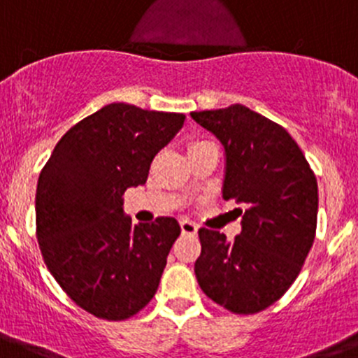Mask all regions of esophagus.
Returning a JSON list of instances; mask_svg holds the SVG:
<instances>
[{"instance_id": "1", "label": "esophagus", "mask_w": 358, "mask_h": 358, "mask_svg": "<svg viewBox=\"0 0 358 358\" xmlns=\"http://www.w3.org/2000/svg\"><path fill=\"white\" fill-rule=\"evenodd\" d=\"M180 227H182L183 234H192V236L194 234H197V229H199L192 220H187V218L180 220Z\"/></svg>"}]
</instances>
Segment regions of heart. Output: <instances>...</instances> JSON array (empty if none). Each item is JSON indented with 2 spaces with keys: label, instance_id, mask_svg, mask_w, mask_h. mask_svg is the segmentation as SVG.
Instances as JSON below:
<instances>
[{
  "label": "heart",
  "instance_id": "b5f03b06",
  "mask_svg": "<svg viewBox=\"0 0 358 358\" xmlns=\"http://www.w3.org/2000/svg\"><path fill=\"white\" fill-rule=\"evenodd\" d=\"M199 143H202V142H194V143H190V145H189V149H192V147L199 145Z\"/></svg>",
  "mask_w": 358,
  "mask_h": 358
}]
</instances>
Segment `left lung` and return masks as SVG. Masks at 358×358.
Segmentation results:
<instances>
[{
	"label": "left lung",
	"instance_id": "1",
	"mask_svg": "<svg viewBox=\"0 0 358 358\" xmlns=\"http://www.w3.org/2000/svg\"><path fill=\"white\" fill-rule=\"evenodd\" d=\"M190 115L225 149L223 199L236 201L243 216L234 241L199 229L197 282L223 308L258 313L289 289L308 256L317 229V178L289 133L258 112L236 103Z\"/></svg>",
	"mask_w": 358,
	"mask_h": 358
}]
</instances>
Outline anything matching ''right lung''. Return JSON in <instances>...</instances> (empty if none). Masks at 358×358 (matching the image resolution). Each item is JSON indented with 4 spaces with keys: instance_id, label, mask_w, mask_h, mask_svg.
Segmentation results:
<instances>
[{
    "instance_id": "obj_1",
    "label": "right lung",
    "mask_w": 358,
    "mask_h": 358,
    "mask_svg": "<svg viewBox=\"0 0 358 358\" xmlns=\"http://www.w3.org/2000/svg\"><path fill=\"white\" fill-rule=\"evenodd\" d=\"M183 121L178 112L109 103L72 126L41 169V255L69 298L99 319H129L156 294L182 230L171 216L133 225L122 196L147 182L150 162Z\"/></svg>"
}]
</instances>
